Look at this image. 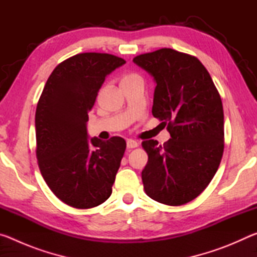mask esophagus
Instances as JSON below:
<instances>
[{
	"instance_id": "obj_1",
	"label": "esophagus",
	"mask_w": 257,
	"mask_h": 257,
	"mask_svg": "<svg viewBox=\"0 0 257 257\" xmlns=\"http://www.w3.org/2000/svg\"><path fill=\"white\" fill-rule=\"evenodd\" d=\"M137 146H138V143L136 141H133V139H128V141H127L128 149H136Z\"/></svg>"
}]
</instances>
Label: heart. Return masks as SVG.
<instances>
[{"mask_svg": "<svg viewBox=\"0 0 257 257\" xmlns=\"http://www.w3.org/2000/svg\"><path fill=\"white\" fill-rule=\"evenodd\" d=\"M132 80H141V78H139V76L135 75V73H129V75H125L122 79V81H132Z\"/></svg>", "mask_w": 257, "mask_h": 257, "instance_id": "obj_1", "label": "heart"}]
</instances>
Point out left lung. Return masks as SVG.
Segmentation results:
<instances>
[{"instance_id":"1","label":"left lung","mask_w":257,"mask_h":257,"mask_svg":"<svg viewBox=\"0 0 257 257\" xmlns=\"http://www.w3.org/2000/svg\"><path fill=\"white\" fill-rule=\"evenodd\" d=\"M134 62L153 77L152 113L171 138L143 142L149 161L142 171L145 193L179 206L196 198L214 177L224 149L222 101L197 58L172 49L141 54Z\"/></svg>"}]
</instances>
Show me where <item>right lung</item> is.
<instances>
[{
    "instance_id": "1",
    "label": "right lung",
    "mask_w": 257,
    "mask_h": 257,
    "mask_svg": "<svg viewBox=\"0 0 257 257\" xmlns=\"http://www.w3.org/2000/svg\"><path fill=\"white\" fill-rule=\"evenodd\" d=\"M125 61L106 53H81L56 67L47 79L35 115L36 155L54 195L76 208H90L112 194L125 142L89 138L88 112L107 75Z\"/></svg>"
}]
</instances>
